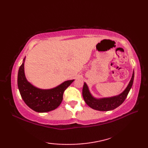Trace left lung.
Listing matches in <instances>:
<instances>
[{
  "mask_svg": "<svg viewBox=\"0 0 148 148\" xmlns=\"http://www.w3.org/2000/svg\"><path fill=\"white\" fill-rule=\"evenodd\" d=\"M134 79V71L129 84L121 94L109 98L97 99L91 95L87 84L84 83L83 88V97L86 104L91 108L100 111H108L117 108L125 101L132 86Z\"/></svg>",
  "mask_w": 148,
  "mask_h": 148,
  "instance_id": "obj_1",
  "label": "left lung"
}]
</instances>
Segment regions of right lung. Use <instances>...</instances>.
<instances>
[{"instance_id": "obj_1", "label": "right lung", "mask_w": 148, "mask_h": 148, "mask_svg": "<svg viewBox=\"0 0 148 148\" xmlns=\"http://www.w3.org/2000/svg\"><path fill=\"white\" fill-rule=\"evenodd\" d=\"M18 74V86L25 103L34 111L46 112L53 111L60 105L64 91L74 80H69L54 88L42 90L34 86L28 81L24 72V62Z\"/></svg>"}]
</instances>
